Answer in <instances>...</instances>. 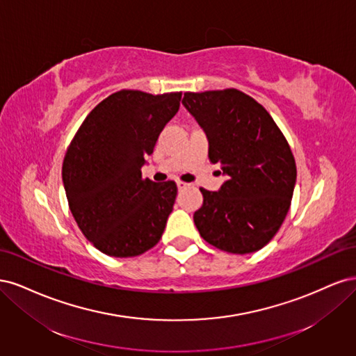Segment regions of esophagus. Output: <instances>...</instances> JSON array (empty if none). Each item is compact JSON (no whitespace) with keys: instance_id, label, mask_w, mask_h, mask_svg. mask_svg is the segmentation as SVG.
<instances>
[{"instance_id":"esophagus-1","label":"esophagus","mask_w":356,"mask_h":356,"mask_svg":"<svg viewBox=\"0 0 356 356\" xmlns=\"http://www.w3.org/2000/svg\"><path fill=\"white\" fill-rule=\"evenodd\" d=\"M177 186H178V188H179V190H182V188H186L188 184H187V182H184V181H178V182H177Z\"/></svg>"}]
</instances>
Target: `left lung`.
I'll list each match as a JSON object with an SVG mask.
<instances>
[{
    "mask_svg": "<svg viewBox=\"0 0 356 356\" xmlns=\"http://www.w3.org/2000/svg\"><path fill=\"white\" fill-rule=\"evenodd\" d=\"M186 108L209 141V160L227 175L218 191L200 188L195 224L202 238L230 254L261 250L281 229L293 199L296 160L261 104L238 89L186 92Z\"/></svg>",
    "mask_w": 356,
    "mask_h": 356,
    "instance_id": "8db88e82",
    "label": "left lung"
}]
</instances>
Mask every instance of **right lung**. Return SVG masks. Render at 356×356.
I'll use <instances>...</instances> for the list:
<instances>
[{"mask_svg":"<svg viewBox=\"0 0 356 356\" xmlns=\"http://www.w3.org/2000/svg\"><path fill=\"white\" fill-rule=\"evenodd\" d=\"M181 95L118 90L84 118L67 149L62 179L72 217L106 255H141L163 234L178 188L143 178L141 168Z\"/></svg>","mask_w":356,"mask_h":356,"instance_id":"add662e5","label":"right lung"}]
</instances>
